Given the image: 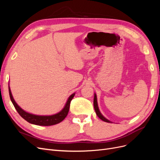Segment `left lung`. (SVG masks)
Wrapping results in <instances>:
<instances>
[{
  "instance_id": "obj_1",
  "label": "left lung",
  "mask_w": 160,
  "mask_h": 160,
  "mask_svg": "<svg viewBox=\"0 0 160 160\" xmlns=\"http://www.w3.org/2000/svg\"><path fill=\"white\" fill-rule=\"evenodd\" d=\"M93 105H94V108H95V113L97 114V115L98 116V117L104 121L105 122H108V123H111L110 121L108 120L106 118H105L103 116L101 115V113H100V111L99 110V108H98V101H97V96L95 94L94 96V99H93Z\"/></svg>"
}]
</instances>
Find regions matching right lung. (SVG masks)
I'll use <instances>...</instances> for the list:
<instances>
[{"instance_id":"1","label":"right lung","mask_w":160,"mask_h":160,"mask_svg":"<svg viewBox=\"0 0 160 160\" xmlns=\"http://www.w3.org/2000/svg\"><path fill=\"white\" fill-rule=\"evenodd\" d=\"M8 91H9V95H10L11 100L12 101L14 108L16 109L18 114L28 123L37 125H42V126H49V125H55L61 122L62 121L67 117V114H68L71 101L75 95V93H73L69 97L68 100L67 101L65 108L62 109L59 113L52 115H49V116H42V115H36L28 113L26 112V111H24L23 109H22L17 104L15 101L14 100L10 88H8Z\"/></svg>"}]
</instances>
